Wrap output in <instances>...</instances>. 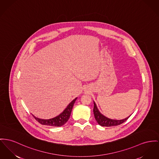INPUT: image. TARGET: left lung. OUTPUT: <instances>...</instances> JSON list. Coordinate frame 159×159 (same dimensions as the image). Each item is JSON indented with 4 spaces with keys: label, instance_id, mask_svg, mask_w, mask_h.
<instances>
[{
    "label": "left lung",
    "instance_id": "1",
    "mask_svg": "<svg viewBox=\"0 0 159 159\" xmlns=\"http://www.w3.org/2000/svg\"><path fill=\"white\" fill-rule=\"evenodd\" d=\"M93 113H94L96 120L97 121L98 124L103 127H113V126H117V125H120L124 122H125L129 118V117L130 116H129L122 120H114V119L107 118L104 115H102L99 111L95 102H94V107H93Z\"/></svg>",
    "mask_w": 159,
    "mask_h": 159
}]
</instances>
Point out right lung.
Here are the masks:
<instances>
[{
  "label": "right lung",
  "instance_id": "right-lung-1",
  "mask_svg": "<svg viewBox=\"0 0 159 159\" xmlns=\"http://www.w3.org/2000/svg\"><path fill=\"white\" fill-rule=\"evenodd\" d=\"M76 99V98L74 99L68 106L66 108V109L63 111L57 117H55L52 119H42L37 118L33 115L35 119L38 121L40 124L44 125H49L52 127H61L64 125L67 120H69L71 111L73 108V106L74 105Z\"/></svg>",
  "mask_w": 159,
  "mask_h": 159
}]
</instances>
